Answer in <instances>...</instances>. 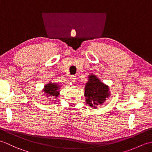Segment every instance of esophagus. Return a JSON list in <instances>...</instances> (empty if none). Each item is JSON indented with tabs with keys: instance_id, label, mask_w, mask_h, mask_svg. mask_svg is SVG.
Instances as JSON below:
<instances>
[{
	"instance_id": "34e87169",
	"label": "esophagus",
	"mask_w": 152,
	"mask_h": 152,
	"mask_svg": "<svg viewBox=\"0 0 152 152\" xmlns=\"http://www.w3.org/2000/svg\"><path fill=\"white\" fill-rule=\"evenodd\" d=\"M70 81L72 83H74L76 81V76H70Z\"/></svg>"
}]
</instances>
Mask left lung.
Segmentation results:
<instances>
[{"instance_id":"8db88e82","label":"left lung","mask_w":152,"mask_h":152,"mask_svg":"<svg viewBox=\"0 0 152 152\" xmlns=\"http://www.w3.org/2000/svg\"><path fill=\"white\" fill-rule=\"evenodd\" d=\"M88 78V82L85 86L86 102L91 107L96 108L109 97V88L93 74L89 75Z\"/></svg>"}]
</instances>
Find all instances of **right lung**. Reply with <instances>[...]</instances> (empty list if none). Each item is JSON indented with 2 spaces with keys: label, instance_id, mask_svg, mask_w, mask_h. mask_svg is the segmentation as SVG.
Masks as SVG:
<instances>
[{
  "label": "right lung",
  "instance_id": "add662e5",
  "mask_svg": "<svg viewBox=\"0 0 152 152\" xmlns=\"http://www.w3.org/2000/svg\"><path fill=\"white\" fill-rule=\"evenodd\" d=\"M60 86L57 83H49L44 86V92L46 96H56L59 95Z\"/></svg>",
  "mask_w": 152,
  "mask_h": 152
}]
</instances>
